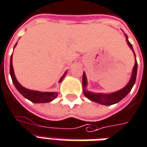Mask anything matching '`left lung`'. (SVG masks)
<instances>
[{"mask_svg": "<svg viewBox=\"0 0 147 147\" xmlns=\"http://www.w3.org/2000/svg\"><path fill=\"white\" fill-rule=\"evenodd\" d=\"M127 44L130 46V48L133 50V47H132L131 43L129 42V40H127ZM133 52H134V50H133ZM134 56H135V54H134ZM135 60H136V59H135ZM137 67H138V63H137V61H135L131 80L128 83L127 86L124 88H123L122 90L116 91V92H114V93H111V94H109V95H105V94H95V93H92V92H89V91H86L84 89V95L88 98H89L90 100H91V101L98 102V103H100V104H102V105H112V104L119 102L120 100H122L131 91V90L133 88L134 83H135V80H136ZM86 85H87V79H86L85 74L84 73V75H83V86H84V88H85Z\"/></svg>", "mask_w": 147, "mask_h": 147, "instance_id": "obj_1", "label": "left lung"}]
</instances>
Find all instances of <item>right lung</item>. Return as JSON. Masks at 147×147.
<instances>
[{
    "mask_svg": "<svg viewBox=\"0 0 147 147\" xmlns=\"http://www.w3.org/2000/svg\"><path fill=\"white\" fill-rule=\"evenodd\" d=\"M16 44L15 45V46L16 45ZM15 46H14V48H15ZM12 60H13V55L11 56V59H10V75H11L12 80H13L14 86L16 87V88L18 90V91L20 92L21 95H23L24 98H28V100H30L32 102H36V103H39V102H51L54 98H56L57 97V95H58L57 92H40V91H31V90H28V89H26V88L22 87L17 82L16 77H15L14 71H13V62H12ZM64 76H65V74L60 78L59 82L62 81Z\"/></svg>",
    "mask_w": 147,
    "mask_h": 147,
    "instance_id": "obj_1",
    "label": "right lung"
}]
</instances>
